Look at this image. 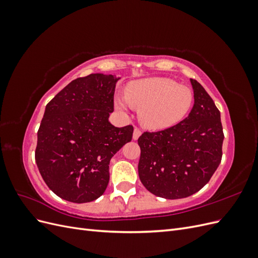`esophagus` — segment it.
Listing matches in <instances>:
<instances>
[{
	"mask_svg": "<svg viewBox=\"0 0 258 258\" xmlns=\"http://www.w3.org/2000/svg\"><path fill=\"white\" fill-rule=\"evenodd\" d=\"M141 134H142V132H141V130H140L139 128H135V130H134V140H138L139 139V137L140 136H141Z\"/></svg>",
	"mask_w": 258,
	"mask_h": 258,
	"instance_id": "obj_1",
	"label": "esophagus"
}]
</instances>
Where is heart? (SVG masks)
Returning a JSON list of instances; mask_svg holds the SVG:
<instances>
[{"instance_id": "heart-1", "label": "heart", "mask_w": 258, "mask_h": 258, "mask_svg": "<svg viewBox=\"0 0 258 258\" xmlns=\"http://www.w3.org/2000/svg\"><path fill=\"white\" fill-rule=\"evenodd\" d=\"M194 101L191 90L165 77H153L128 85L126 99L118 98L116 105L126 111L129 104L141 107L140 118L146 128L160 130L182 120Z\"/></svg>"}]
</instances>
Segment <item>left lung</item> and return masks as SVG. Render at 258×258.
Masks as SVG:
<instances>
[{"mask_svg": "<svg viewBox=\"0 0 258 258\" xmlns=\"http://www.w3.org/2000/svg\"><path fill=\"white\" fill-rule=\"evenodd\" d=\"M195 103L185 119L139 138V176L155 196L181 199L199 191L222 160L221 113L205 88L190 80Z\"/></svg>", "mask_w": 258, "mask_h": 258, "instance_id": "8db88e82", "label": "left lung"}]
</instances>
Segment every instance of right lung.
I'll return each instance as SVG.
<instances>
[{
	"instance_id": "obj_1",
	"label": "right lung",
	"mask_w": 258,
	"mask_h": 258,
	"mask_svg": "<svg viewBox=\"0 0 258 258\" xmlns=\"http://www.w3.org/2000/svg\"><path fill=\"white\" fill-rule=\"evenodd\" d=\"M90 74L72 81L46 105L37 131L35 161L50 190L75 204L105 191L113 156L131 141L134 127L108 121L117 81Z\"/></svg>"
}]
</instances>
